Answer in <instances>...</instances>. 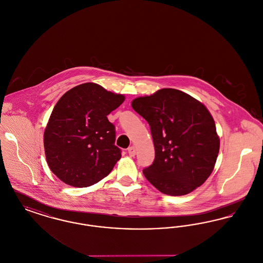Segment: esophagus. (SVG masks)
<instances>
[{
  "label": "esophagus",
  "mask_w": 263,
  "mask_h": 263,
  "mask_svg": "<svg viewBox=\"0 0 263 263\" xmlns=\"http://www.w3.org/2000/svg\"><path fill=\"white\" fill-rule=\"evenodd\" d=\"M128 154L130 157H134L136 155V149L134 146H131L128 148Z\"/></svg>",
  "instance_id": "obj_1"
}]
</instances>
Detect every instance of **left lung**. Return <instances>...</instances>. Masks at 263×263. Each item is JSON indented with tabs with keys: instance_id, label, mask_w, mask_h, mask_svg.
Wrapping results in <instances>:
<instances>
[{
	"instance_id": "8db88e82",
	"label": "left lung",
	"mask_w": 263,
	"mask_h": 263,
	"mask_svg": "<svg viewBox=\"0 0 263 263\" xmlns=\"http://www.w3.org/2000/svg\"><path fill=\"white\" fill-rule=\"evenodd\" d=\"M147 120L155 146V160L143 170L155 187L167 195H185L212 174L220 149L212 115L187 93L163 88L132 101Z\"/></svg>"
}]
</instances>
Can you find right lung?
Listing matches in <instances>:
<instances>
[{"label":"right lung","mask_w":263,"mask_h":263,"mask_svg":"<svg viewBox=\"0 0 263 263\" xmlns=\"http://www.w3.org/2000/svg\"><path fill=\"white\" fill-rule=\"evenodd\" d=\"M125 100L95 83L71 88L58 100L44 131L51 172L68 185L88 187L110 174L121 158L107 115Z\"/></svg>","instance_id":"add662e5"}]
</instances>
